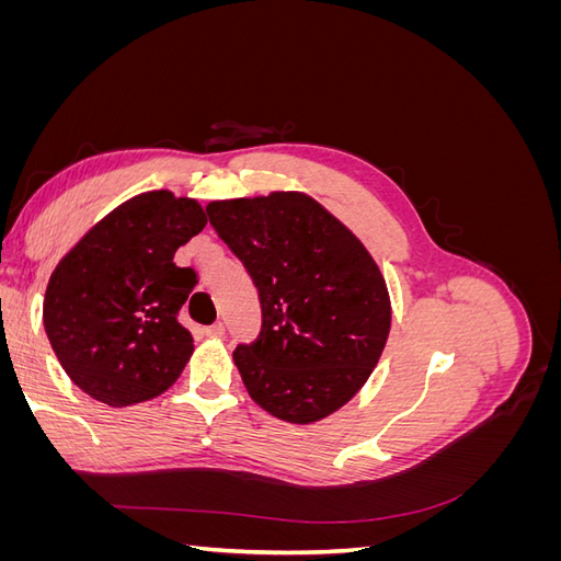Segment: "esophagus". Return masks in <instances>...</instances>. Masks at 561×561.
<instances>
[{"label":"esophagus","mask_w":561,"mask_h":561,"mask_svg":"<svg viewBox=\"0 0 561 561\" xmlns=\"http://www.w3.org/2000/svg\"><path fill=\"white\" fill-rule=\"evenodd\" d=\"M222 332H225L222 322H215V325L203 328V334H206V336H222Z\"/></svg>","instance_id":"obj_1"}]
</instances>
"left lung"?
Here are the masks:
<instances>
[{"label":"left lung","mask_w":561,"mask_h":561,"mask_svg":"<svg viewBox=\"0 0 561 561\" xmlns=\"http://www.w3.org/2000/svg\"><path fill=\"white\" fill-rule=\"evenodd\" d=\"M206 213L260 295V334L233 351L250 398L290 423L336 412L377 367L390 330L371 254L307 194L213 201Z\"/></svg>","instance_id":"8db88e82"}]
</instances>
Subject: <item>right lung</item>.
Segmentation results:
<instances>
[{
	"label": "right lung",
	"mask_w": 561,
	"mask_h": 561,
	"mask_svg": "<svg viewBox=\"0 0 561 561\" xmlns=\"http://www.w3.org/2000/svg\"><path fill=\"white\" fill-rule=\"evenodd\" d=\"M203 227L194 198L147 192L100 219L60 260L46 287L44 328L83 393L126 407L175 383L194 351L178 316L196 271L173 257Z\"/></svg>",
	"instance_id": "obj_1"
}]
</instances>
